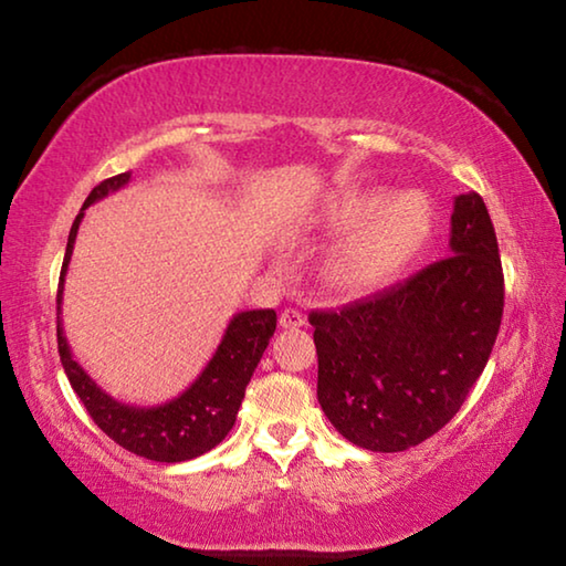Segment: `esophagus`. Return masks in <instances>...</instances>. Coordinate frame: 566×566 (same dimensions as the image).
<instances>
[{
	"label": "esophagus",
	"instance_id": "obj_1",
	"mask_svg": "<svg viewBox=\"0 0 566 566\" xmlns=\"http://www.w3.org/2000/svg\"><path fill=\"white\" fill-rule=\"evenodd\" d=\"M306 319L300 310H294V306H286V310L280 314V327L282 329H300L304 327Z\"/></svg>",
	"mask_w": 566,
	"mask_h": 566
}]
</instances>
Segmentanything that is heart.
I'll use <instances>...</instances> for the list:
<instances>
[{
	"instance_id": "obj_1",
	"label": "heart",
	"mask_w": 566,
	"mask_h": 566,
	"mask_svg": "<svg viewBox=\"0 0 566 566\" xmlns=\"http://www.w3.org/2000/svg\"><path fill=\"white\" fill-rule=\"evenodd\" d=\"M317 224L332 237L348 234L327 260L329 284L344 294H364L415 260L432 227V209L415 191L391 199L381 189L344 191L322 207Z\"/></svg>"
}]
</instances>
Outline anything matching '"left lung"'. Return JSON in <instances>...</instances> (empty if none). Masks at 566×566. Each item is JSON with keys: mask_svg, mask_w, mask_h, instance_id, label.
Wrapping results in <instances>:
<instances>
[{"mask_svg": "<svg viewBox=\"0 0 566 566\" xmlns=\"http://www.w3.org/2000/svg\"><path fill=\"white\" fill-rule=\"evenodd\" d=\"M452 254L339 312H312L317 399L369 452H405L452 419L486 367L504 310L494 224L476 191L454 197Z\"/></svg>", "mask_w": 566, "mask_h": 566, "instance_id": "8db88e82", "label": "left lung"}]
</instances>
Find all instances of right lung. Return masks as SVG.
<instances>
[{
	"mask_svg": "<svg viewBox=\"0 0 566 566\" xmlns=\"http://www.w3.org/2000/svg\"><path fill=\"white\" fill-rule=\"evenodd\" d=\"M129 171H124V175L104 179L102 185L94 187L70 229L60 274V290H56V347H60V359L66 379H70L76 397L82 399V405L87 407L94 424L104 434L114 439L119 447L129 449V452L151 459V462L175 464L214 449L229 434V429L234 427L237 411L244 399V389L276 329V312L249 310L234 314L222 342H219L214 357L209 359L202 375L191 381L179 397L165 401V405L134 407L109 397L80 367V361L72 357L60 314L64 274L72 260L76 229H80L84 209L112 195V191L122 189L129 181Z\"/></svg>",
	"mask_w": 566,
	"mask_h": 566,
	"instance_id": "add662e5",
	"label": "right lung"
}]
</instances>
